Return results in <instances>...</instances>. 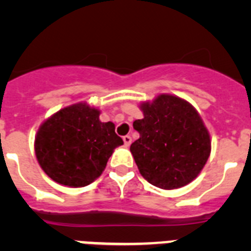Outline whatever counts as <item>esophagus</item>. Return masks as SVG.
Returning <instances> with one entry per match:
<instances>
[{
    "label": "esophagus",
    "mask_w": 251,
    "mask_h": 251,
    "mask_svg": "<svg viewBox=\"0 0 251 251\" xmlns=\"http://www.w3.org/2000/svg\"><path fill=\"white\" fill-rule=\"evenodd\" d=\"M123 142H124V145H126L128 147V146H129L130 143H132V137H130V136H124L123 137Z\"/></svg>",
    "instance_id": "1"
}]
</instances>
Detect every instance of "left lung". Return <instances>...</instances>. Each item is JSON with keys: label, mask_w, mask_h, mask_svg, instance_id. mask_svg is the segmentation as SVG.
Masks as SVG:
<instances>
[{"label": "left lung", "mask_w": 251, "mask_h": 251, "mask_svg": "<svg viewBox=\"0 0 251 251\" xmlns=\"http://www.w3.org/2000/svg\"><path fill=\"white\" fill-rule=\"evenodd\" d=\"M134 121L139 138L130 145L141 175L156 187L174 190L197 177L207 162L211 142L194 106L174 95H158L141 105Z\"/></svg>", "instance_id": "1"}]
</instances>
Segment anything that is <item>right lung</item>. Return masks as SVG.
<instances>
[{"mask_svg":"<svg viewBox=\"0 0 251 251\" xmlns=\"http://www.w3.org/2000/svg\"><path fill=\"white\" fill-rule=\"evenodd\" d=\"M99 110L85 103L55 113L40 127L35 153L40 166L60 185L83 187L98 178L123 139L112 122L99 121Z\"/></svg>","mask_w":251,"mask_h":251,"instance_id":"1","label":"right lung"}]
</instances>
